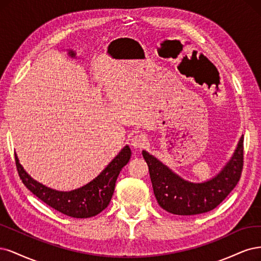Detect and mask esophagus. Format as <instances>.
Segmentation results:
<instances>
[{"mask_svg": "<svg viewBox=\"0 0 261 261\" xmlns=\"http://www.w3.org/2000/svg\"><path fill=\"white\" fill-rule=\"evenodd\" d=\"M148 140L147 138L144 136V134H137L134 136L131 140V145L134 148H143L147 145Z\"/></svg>", "mask_w": 261, "mask_h": 261, "instance_id": "1", "label": "esophagus"}]
</instances>
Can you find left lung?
Listing matches in <instances>:
<instances>
[{
    "label": "left lung",
    "instance_id": "left-lung-1",
    "mask_svg": "<svg viewBox=\"0 0 261 261\" xmlns=\"http://www.w3.org/2000/svg\"><path fill=\"white\" fill-rule=\"evenodd\" d=\"M243 141L242 137L232 158L223 169L204 183L186 181L156 157L143 150L142 155L148 166L150 181L159 206L168 213L179 216L199 215L215 209L241 179L244 163Z\"/></svg>",
    "mask_w": 261,
    "mask_h": 261
}]
</instances>
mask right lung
Returning a JSON list of instances; mask_svg holds the SVG:
<instances>
[{
	"mask_svg": "<svg viewBox=\"0 0 261 261\" xmlns=\"http://www.w3.org/2000/svg\"><path fill=\"white\" fill-rule=\"evenodd\" d=\"M130 157L131 149L125 145L94 180L70 192L56 191L37 182L23 170L17 155H15V162L22 183L46 205L72 218H90L98 215L108 206L114 194L116 180Z\"/></svg>",
	"mask_w": 261,
	"mask_h": 261,
	"instance_id": "obj_1",
	"label": "right lung"
}]
</instances>
